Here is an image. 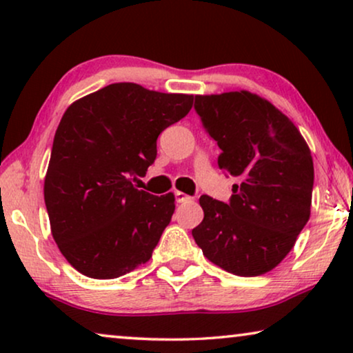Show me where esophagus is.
Listing matches in <instances>:
<instances>
[{
  "label": "esophagus",
  "instance_id": "34e87169",
  "mask_svg": "<svg viewBox=\"0 0 353 353\" xmlns=\"http://www.w3.org/2000/svg\"><path fill=\"white\" fill-rule=\"evenodd\" d=\"M190 199H191V197L186 196L185 192L175 191V201H176V202H186V201H190Z\"/></svg>",
  "mask_w": 353,
  "mask_h": 353
}]
</instances>
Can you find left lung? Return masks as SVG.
Here are the masks:
<instances>
[{"label": "left lung", "mask_w": 353, "mask_h": 353, "mask_svg": "<svg viewBox=\"0 0 353 353\" xmlns=\"http://www.w3.org/2000/svg\"><path fill=\"white\" fill-rule=\"evenodd\" d=\"M202 127L219 144V167L236 178L228 204L201 196L192 238L210 262L238 276L273 270L310 219L313 161L286 115L249 91L196 96Z\"/></svg>", "instance_id": "left-lung-1"}]
</instances>
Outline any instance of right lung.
Listing matches in <instances>:
<instances>
[{
	"mask_svg": "<svg viewBox=\"0 0 353 353\" xmlns=\"http://www.w3.org/2000/svg\"><path fill=\"white\" fill-rule=\"evenodd\" d=\"M192 108L191 94L112 83L75 101L56 130L45 178L52 238L77 272L123 276L151 259L175 197L133 185L157 157V138Z\"/></svg>",
	"mask_w": 353,
	"mask_h": 353,
	"instance_id": "add662e5",
	"label": "right lung"
}]
</instances>
